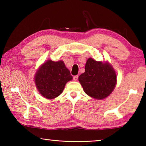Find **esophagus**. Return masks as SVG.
Wrapping results in <instances>:
<instances>
[{"mask_svg":"<svg viewBox=\"0 0 146 146\" xmlns=\"http://www.w3.org/2000/svg\"><path fill=\"white\" fill-rule=\"evenodd\" d=\"M78 75L74 76H73V80H75V81H76V80H77V79H78Z\"/></svg>","mask_w":146,"mask_h":146,"instance_id":"34e87169","label":"esophagus"}]
</instances>
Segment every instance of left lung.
Masks as SVG:
<instances>
[{
    "instance_id": "obj_1",
    "label": "left lung",
    "mask_w": 146,
    "mask_h": 146,
    "mask_svg": "<svg viewBox=\"0 0 146 146\" xmlns=\"http://www.w3.org/2000/svg\"><path fill=\"white\" fill-rule=\"evenodd\" d=\"M78 80L84 92L95 99L108 97L117 84V74L110 64L98 62L89 58L86 63L85 72Z\"/></svg>"
}]
</instances>
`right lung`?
Instances as JSON below:
<instances>
[{
  "instance_id": "right-lung-1",
  "label": "right lung",
  "mask_w": 146,
  "mask_h": 146,
  "mask_svg": "<svg viewBox=\"0 0 146 146\" xmlns=\"http://www.w3.org/2000/svg\"><path fill=\"white\" fill-rule=\"evenodd\" d=\"M70 71L62 60H47L35 76V82L42 96L48 99L57 97L63 92L66 83L72 80Z\"/></svg>"
}]
</instances>
